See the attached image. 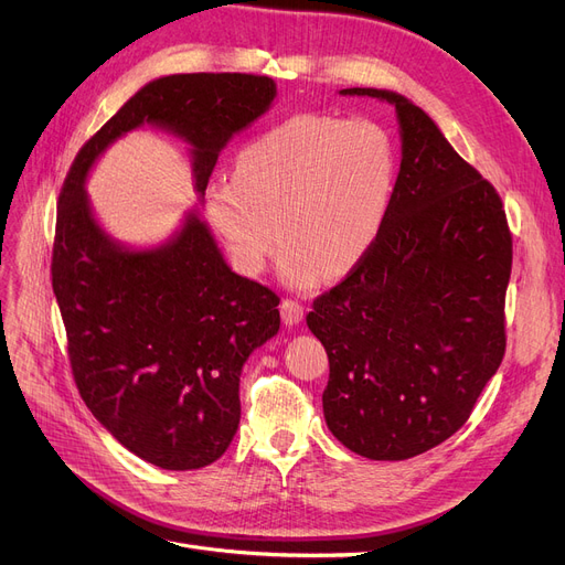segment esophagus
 Here are the masks:
<instances>
[{
	"label": "esophagus",
	"mask_w": 565,
	"mask_h": 565,
	"mask_svg": "<svg viewBox=\"0 0 565 565\" xmlns=\"http://www.w3.org/2000/svg\"><path fill=\"white\" fill-rule=\"evenodd\" d=\"M302 316H305V307L298 300H292V298L281 300V318L286 324H298L302 320Z\"/></svg>",
	"instance_id": "1"
}]
</instances>
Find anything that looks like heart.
Segmentation results:
<instances>
[{
	"instance_id": "obj_1",
	"label": "heart",
	"mask_w": 565,
	"mask_h": 565,
	"mask_svg": "<svg viewBox=\"0 0 565 565\" xmlns=\"http://www.w3.org/2000/svg\"><path fill=\"white\" fill-rule=\"evenodd\" d=\"M396 175V141L382 124L302 111L252 139L233 178L205 185L203 213L237 273L260 275L279 236L284 279L309 286L369 252Z\"/></svg>"
}]
</instances>
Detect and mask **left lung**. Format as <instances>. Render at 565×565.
Returning <instances> with one entry per match:
<instances>
[{"label":"left lung","instance_id":"left-lung-1","mask_svg":"<svg viewBox=\"0 0 565 565\" xmlns=\"http://www.w3.org/2000/svg\"><path fill=\"white\" fill-rule=\"evenodd\" d=\"M341 94L396 107L403 160L373 245L307 316L330 360L322 412L345 449L407 460L465 426L503 360L513 233L494 185L424 109Z\"/></svg>","mask_w":565,"mask_h":565}]
</instances>
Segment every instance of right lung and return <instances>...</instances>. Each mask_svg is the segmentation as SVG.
Segmentation results:
<instances>
[{
  "instance_id": "1",
  "label": "right lung",
  "mask_w": 565,
  "mask_h": 565,
  "mask_svg": "<svg viewBox=\"0 0 565 565\" xmlns=\"http://www.w3.org/2000/svg\"><path fill=\"white\" fill-rule=\"evenodd\" d=\"M275 96L267 75L160 77L79 148L58 194L52 288L79 396L128 451L162 469H199L228 449L241 424L243 364L279 332V298L231 273L194 213L160 249L118 247L82 183L116 137L146 121L194 146L203 194L226 141Z\"/></svg>"
}]
</instances>
